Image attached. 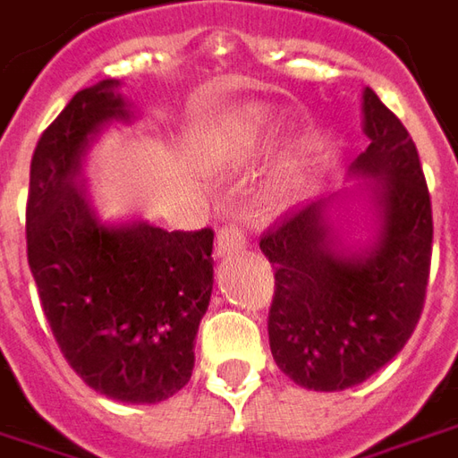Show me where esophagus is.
Listing matches in <instances>:
<instances>
[{"mask_svg": "<svg viewBox=\"0 0 458 458\" xmlns=\"http://www.w3.org/2000/svg\"><path fill=\"white\" fill-rule=\"evenodd\" d=\"M245 245H248V233L235 223L223 225L218 230V255H233V252L245 250Z\"/></svg>", "mask_w": 458, "mask_h": 458, "instance_id": "obj_1", "label": "esophagus"}]
</instances>
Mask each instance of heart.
I'll use <instances>...</instances> for the list:
<instances>
[{"label": "heart", "instance_id": "b5f03b06", "mask_svg": "<svg viewBox=\"0 0 458 458\" xmlns=\"http://www.w3.org/2000/svg\"><path fill=\"white\" fill-rule=\"evenodd\" d=\"M262 123V114L260 111H248V116H245V126L248 129H255V126H260ZM252 140L248 136H240V139L230 140V156H242V153L250 148Z\"/></svg>", "mask_w": 458, "mask_h": 458}]
</instances>
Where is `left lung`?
I'll return each mask as SVG.
<instances>
[{"instance_id":"8db88e82","label":"left lung","mask_w":458,"mask_h":458,"mask_svg":"<svg viewBox=\"0 0 458 458\" xmlns=\"http://www.w3.org/2000/svg\"><path fill=\"white\" fill-rule=\"evenodd\" d=\"M367 151L352 174L372 181L382 228L372 248L344 252L325 200L287 210L260 238L275 267L270 350L295 385L340 392L362 385L407 344L431 267V198L404 123L364 89Z\"/></svg>"}]
</instances>
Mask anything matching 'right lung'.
Instances as JSON below:
<instances>
[{
    "label": "right lung",
    "mask_w": 458,
    "mask_h": 458,
    "mask_svg": "<svg viewBox=\"0 0 458 458\" xmlns=\"http://www.w3.org/2000/svg\"><path fill=\"white\" fill-rule=\"evenodd\" d=\"M118 81L73 96L31 156L27 258L54 340L86 385L156 404L183 389L213 293V230L104 225L76 183L91 140L131 116Z\"/></svg>",
    "instance_id": "add662e5"
}]
</instances>
